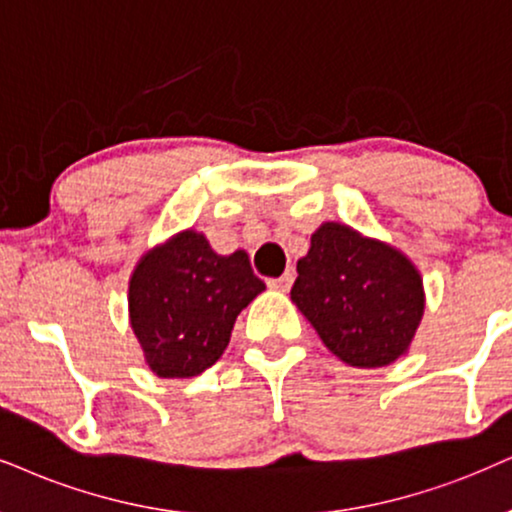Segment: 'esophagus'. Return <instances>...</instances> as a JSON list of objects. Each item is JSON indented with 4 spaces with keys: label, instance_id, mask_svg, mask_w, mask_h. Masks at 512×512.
I'll use <instances>...</instances> for the list:
<instances>
[{
    "label": "esophagus",
    "instance_id": "obj_1",
    "mask_svg": "<svg viewBox=\"0 0 512 512\" xmlns=\"http://www.w3.org/2000/svg\"><path fill=\"white\" fill-rule=\"evenodd\" d=\"M290 286H293V271H286V274L278 278H269V288L274 290H288Z\"/></svg>",
    "mask_w": 512,
    "mask_h": 512
}]
</instances>
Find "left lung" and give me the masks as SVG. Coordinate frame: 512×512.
<instances>
[{
	"instance_id": "8db88e82",
	"label": "left lung",
	"mask_w": 512,
	"mask_h": 512,
	"mask_svg": "<svg viewBox=\"0 0 512 512\" xmlns=\"http://www.w3.org/2000/svg\"><path fill=\"white\" fill-rule=\"evenodd\" d=\"M290 300L323 345L357 368L397 361L425 309L420 274L399 250L335 222L312 236Z\"/></svg>"
}]
</instances>
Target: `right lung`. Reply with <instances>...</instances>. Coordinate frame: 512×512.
Masks as SVG:
<instances>
[{"label":"right lung","mask_w":512,"mask_h":512,"mask_svg":"<svg viewBox=\"0 0 512 512\" xmlns=\"http://www.w3.org/2000/svg\"><path fill=\"white\" fill-rule=\"evenodd\" d=\"M264 290L245 252L222 257L196 231L141 257L129 281V321L160 378H193L222 357L236 316Z\"/></svg>","instance_id":"obj_1"}]
</instances>
